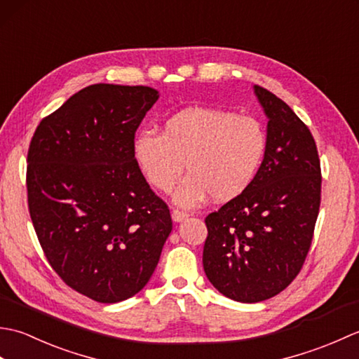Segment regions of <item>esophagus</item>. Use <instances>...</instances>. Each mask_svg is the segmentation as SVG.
<instances>
[{"label":"esophagus","instance_id":"esophagus-1","mask_svg":"<svg viewBox=\"0 0 359 359\" xmlns=\"http://www.w3.org/2000/svg\"><path fill=\"white\" fill-rule=\"evenodd\" d=\"M171 216H172V220H174V222H182V220H185V219H187L189 215H188V212H185V211H180V210H172Z\"/></svg>","mask_w":359,"mask_h":359}]
</instances>
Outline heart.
Returning a JSON list of instances; mask_svg holds the SVG:
<instances>
[{"label": "heart", "instance_id": "heart-1", "mask_svg": "<svg viewBox=\"0 0 359 359\" xmlns=\"http://www.w3.org/2000/svg\"><path fill=\"white\" fill-rule=\"evenodd\" d=\"M269 147L261 121L212 108H187L168 117L162 134L144 129L134 139L133 157L148 184L175 193L182 207H194L211 194L230 201L253 184Z\"/></svg>", "mask_w": 359, "mask_h": 359}]
</instances>
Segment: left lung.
Instances as JSON below:
<instances>
[{
  "label": "left lung",
  "instance_id": "8db88e82",
  "mask_svg": "<svg viewBox=\"0 0 359 359\" xmlns=\"http://www.w3.org/2000/svg\"><path fill=\"white\" fill-rule=\"evenodd\" d=\"M269 123L261 170L245 191L205 219L203 270L224 296L261 302L301 271L321 203V163L313 135L290 106L255 86Z\"/></svg>",
  "mask_w": 359,
  "mask_h": 359
}]
</instances>
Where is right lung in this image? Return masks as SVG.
<instances>
[{"label": "right lung", "instance_id": "add662e5", "mask_svg": "<svg viewBox=\"0 0 359 359\" xmlns=\"http://www.w3.org/2000/svg\"><path fill=\"white\" fill-rule=\"evenodd\" d=\"M148 86L90 85L43 118L27 152V203L46 259L75 292L103 304L148 284L172 230L168 205L133 157L157 102Z\"/></svg>", "mask_w": 359, "mask_h": 359}]
</instances>
